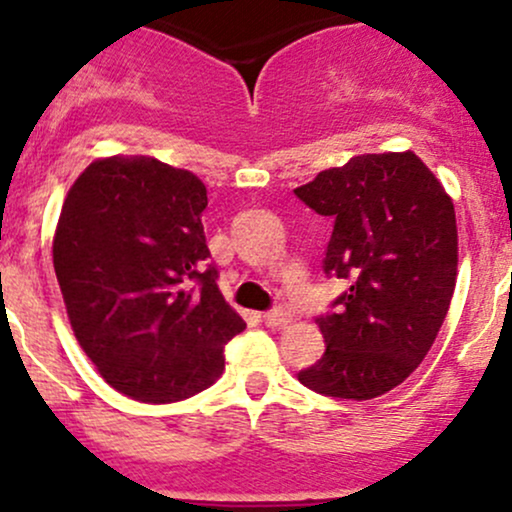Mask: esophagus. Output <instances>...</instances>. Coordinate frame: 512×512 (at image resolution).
<instances>
[{
    "instance_id": "34e87169",
    "label": "esophagus",
    "mask_w": 512,
    "mask_h": 512,
    "mask_svg": "<svg viewBox=\"0 0 512 512\" xmlns=\"http://www.w3.org/2000/svg\"><path fill=\"white\" fill-rule=\"evenodd\" d=\"M262 320H265V325H269V328H284V325H289L291 316L286 308H272V311H267L262 316Z\"/></svg>"
}]
</instances>
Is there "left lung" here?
<instances>
[{
    "label": "left lung",
    "instance_id": "1",
    "mask_svg": "<svg viewBox=\"0 0 512 512\" xmlns=\"http://www.w3.org/2000/svg\"><path fill=\"white\" fill-rule=\"evenodd\" d=\"M333 218L323 272L347 279L316 318L325 352L299 381L369 401L415 372L440 333L457 284V218L445 187L411 153L357 155L294 189Z\"/></svg>",
    "mask_w": 512,
    "mask_h": 512
}]
</instances>
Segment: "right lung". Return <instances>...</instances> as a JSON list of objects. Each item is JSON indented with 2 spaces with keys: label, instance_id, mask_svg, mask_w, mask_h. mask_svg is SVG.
<instances>
[{
  "label": "right lung",
  "instance_id": "obj_1",
  "mask_svg": "<svg viewBox=\"0 0 512 512\" xmlns=\"http://www.w3.org/2000/svg\"><path fill=\"white\" fill-rule=\"evenodd\" d=\"M206 187L145 155L97 160L72 184L53 267L75 338L106 384L143 403L209 389L245 320L218 291Z\"/></svg>",
  "mask_w": 512,
  "mask_h": 512
}]
</instances>
